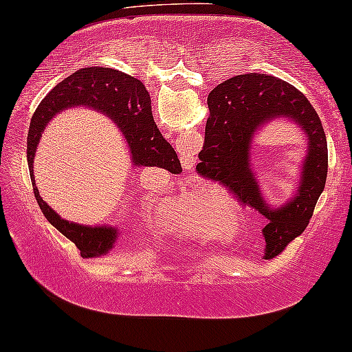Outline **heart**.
Returning <instances> with one entry per match:
<instances>
[{"label":"heart","instance_id":"obj_1","mask_svg":"<svg viewBox=\"0 0 352 352\" xmlns=\"http://www.w3.org/2000/svg\"><path fill=\"white\" fill-rule=\"evenodd\" d=\"M239 214V203L231 195L204 186H192L162 201L154 210V219L162 228L179 234L210 237L209 219L219 223L221 219H237Z\"/></svg>","mask_w":352,"mask_h":352}]
</instances>
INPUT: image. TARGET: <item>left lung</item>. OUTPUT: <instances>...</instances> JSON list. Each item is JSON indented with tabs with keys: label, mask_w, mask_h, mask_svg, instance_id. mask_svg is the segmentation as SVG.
Returning a JSON list of instances; mask_svg holds the SVG:
<instances>
[{
	"label": "left lung",
	"mask_w": 352,
	"mask_h": 352,
	"mask_svg": "<svg viewBox=\"0 0 352 352\" xmlns=\"http://www.w3.org/2000/svg\"><path fill=\"white\" fill-rule=\"evenodd\" d=\"M208 104L210 116L197 171L264 215V258H275L304 232L326 186L327 140L320 116L299 89L267 74H244L226 80L210 91ZM280 116L300 126L309 146L296 195L282 207H270L258 192L248 162L256 132Z\"/></svg>",
	"instance_id": "8db88e82"
}]
</instances>
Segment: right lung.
Segmentation results:
<instances>
[{"mask_svg":"<svg viewBox=\"0 0 352 352\" xmlns=\"http://www.w3.org/2000/svg\"><path fill=\"white\" fill-rule=\"evenodd\" d=\"M89 107L107 115L127 140L135 166H159L170 173L182 171L171 144L162 137L151 111V97L144 85L131 75L108 67L80 69L58 83L36 108L28 132V157L32 190L45 219L72 241L83 258L107 255L115 247L120 231L113 226H85L59 217L42 199L32 175L36 148L53 116L70 107Z\"/></svg>","mask_w":352,"mask_h":352,"instance_id":"obj_1","label":"right lung"}]
</instances>
